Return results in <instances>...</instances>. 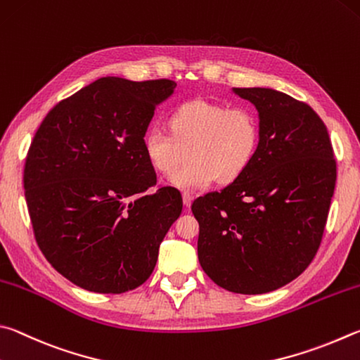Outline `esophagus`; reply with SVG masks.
Segmentation results:
<instances>
[{
	"instance_id": "34e87169",
	"label": "esophagus",
	"mask_w": 360,
	"mask_h": 360,
	"mask_svg": "<svg viewBox=\"0 0 360 360\" xmlns=\"http://www.w3.org/2000/svg\"><path fill=\"white\" fill-rule=\"evenodd\" d=\"M191 202H193V196L190 193H184V204L188 209V207H191Z\"/></svg>"
}]
</instances>
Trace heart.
I'll use <instances>...</instances> for the list:
<instances>
[{
	"label": "heart",
	"mask_w": 360,
	"mask_h": 360,
	"mask_svg": "<svg viewBox=\"0 0 360 360\" xmlns=\"http://www.w3.org/2000/svg\"><path fill=\"white\" fill-rule=\"evenodd\" d=\"M169 124L172 133L151 126L143 148L160 174L173 172L191 150L192 161L169 176L181 190H200L215 179L219 184L237 180L253 162L261 141L259 117L248 105L191 99L176 107Z\"/></svg>",
	"instance_id": "b5f03b06"
}]
</instances>
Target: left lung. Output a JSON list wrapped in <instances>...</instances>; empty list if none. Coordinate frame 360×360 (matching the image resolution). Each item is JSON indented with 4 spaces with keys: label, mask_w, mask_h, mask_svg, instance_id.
Instances as JSON below:
<instances>
[{
    "label": "left lung",
    "mask_w": 360,
    "mask_h": 360,
    "mask_svg": "<svg viewBox=\"0 0 360 360\" xmlns=\"http://www.w3.org/2000/svg\"><path fill=\"white\" fill-rule=\"evenodd\" d=\"M256 107L261 141L250 167L191 205L198 256L218 286L275 291L310 266L324 234L337 162L329 132L310 105L272 88H232Z\"/></svg>",
    "instance_id": "left-lung-1"
}]
</instances>
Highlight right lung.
I'll list each match as a JSON object with an SVG mask.
<instances>
[{
    "label": "right lung",
    "mask_w": 360,
    "mask_h": 360,
    "mask_svg": "<svg viewBox=\"0 0 360 360\" xmlns=\"http://www.w3.org/2000/svg\"><path fill=\"white\" fill-rule=\"evenodd\" d=\"M176 84L94 80L44 118L25 161L23 188L42 255L75 286L122 294L147 281L180 217L172 186L145 193L156 174L143 137Z\"/></svg>",
    "instance_id": "right-lung-1"
}]
</instances>
